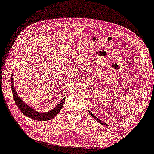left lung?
I'll list each match as a JSON object with an SVG mask.
<instances>
[{"label":"left lung","mask_w":154,"mask_h":154,"mask_svg":"<svg viewBox=\"0 0 154 154\" xmlns=\"http://www.w3.org/2000/svg\"><path fill=\"white\" fill-rule=\"evenodd\" d=\"M89 113H90V115L91 116H92V117H93V118H94V119H95V120H96V121H97V122H99V123H100V124H102V125H105V126H107V124H106V123H105V122H103V121H101V120H100V119H98V118H97V117H96V116H94V114H92V113H91V112H89Z\"/></svg>","instance_id":"8db88e82"}]
</instances>
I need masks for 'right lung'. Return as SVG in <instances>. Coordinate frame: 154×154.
<instances>
[{"label":"right lung","instance_id":"obj_1","mask_svg":"<svg viewBox=\"0 0 154 154\" xmlns=\"http://www.w3.org/2000/svg\"><path fill=\"white\" fill-rule=\"evenodd\" d=\"M13 75V74H12ZM11 91H12L14 99L15 100V103L17 105V107L19 109L20 111L22 112L23 114L25 115L26 116L29 117L32 119L38 120V121H43V120H49L52 119L53 118L56 116L58 114L59 112L62 109L63 103H65V98H63L62 100L60 101V104L56 106L55 108H54L50 112H46V113H38L34 110V109L29 106L27 104L25 103L22 100V99L20 98V97L18 96L17 93L15 90L14 85V80H13V75H11Z\"/></svg>","mask_w":154,"mask_h":154}]
</instances>
